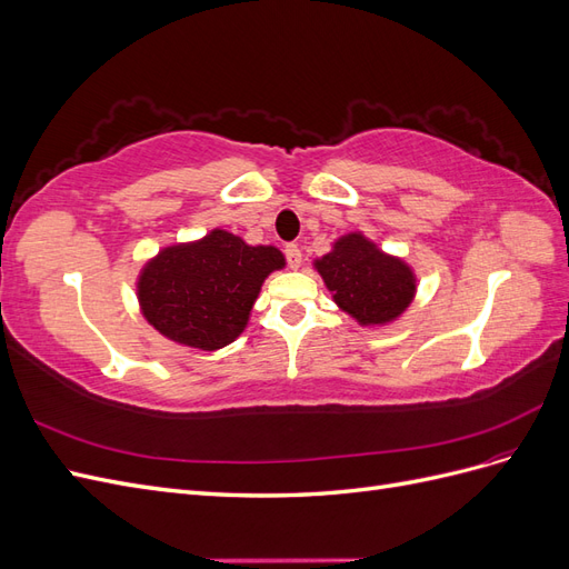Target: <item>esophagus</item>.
Wrapping results in <instances>:
<instances>
[{"label": "esophagus", "mask_w": 569, "mask_h": 569, "mask_svg": "<svg viewBox=\"0 0 569 569\" xmlns=\"http://www.w3.org/2000/svg\"><path fill=\"white\" fill-rule=\"evenodd\" d=\"M284 256H287V263L291 270H297L301 266V249L299 244H287L284 247Z\"/></svg>", "instance_id": "esophagus-1"}]
</instances>
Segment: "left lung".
Wrapping results in <instances>:
<instances>
[{
  "mask_svg": "<svg viewBox=\"0 0 569 569\" xmlns=\"http://www.w3.org/2000/svg\"><path fill=\"white\" fill-rule=\"evenodd\" d=\"M313 266L335 303L360 327L389 325L416 299L412 268L403 258L385 253L363 232L339 237Z\"/></svg>",
  "mask_w": 569,
  "mask_h": 569,
  "instance_id": "8db88e82",
  "label": "left lung"
}]
</instances>
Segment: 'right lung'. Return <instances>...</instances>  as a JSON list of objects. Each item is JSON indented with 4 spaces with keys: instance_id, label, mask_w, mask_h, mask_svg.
<instances>
[{
    "instance_id": "obj_1",
    "label": "right lung",
    "mask_w": 569,
    "mask_h": 569,
    "mask_svg": "<svg viewBox=\"0 0 569 569\" xmlns=\"http://www.w3.org/2000/svg\"><path fill=\"white\" fill-rule=\"evenodd\" d=\"M284 268L274 247H251L228 230L170 244L137 278V301L153 330L201 351L228 347L247 330L270 272Z\"/></svg>"
}]
</instances>
